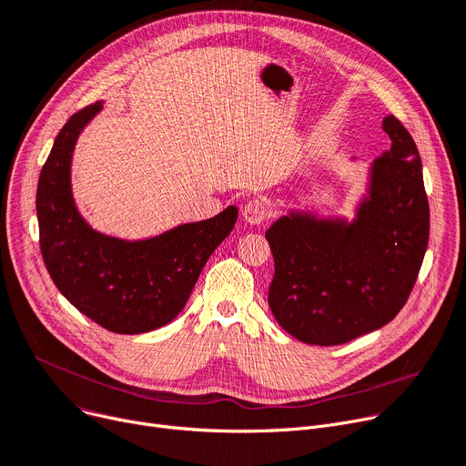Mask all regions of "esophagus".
Instances as JSON below:
<instances>
[{
    "label": "esophagus",
    "instance_id": "34e87169",
    "mask_svg": "<svg viewBox=\"0 0 466 466\" xmlns=\"http://www.w3.org/2000/svg\"><path fill=\"white\" fill-rule=\"evenodd\" d=\"M241 215H243V218L248 220L249 225H260V223H264V220L268 218V215H270V208H268V204L264 200L253 198L246 206H243Z\"/></svg>",
    "mask_w": 466,
    "mask_h": 466
}]
</instances>
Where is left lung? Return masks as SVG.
<instances>
[{
  "mask_svg": "<svg viewBox=\"0 0 466 466\" xmlns=\"http://www.w3.org/2000/svg\"><path fill=\"white\" fill-rule=\"evenodd\" d=\"M390 149L372 162L353 223L285 215L266 230L276 272V321L311 346L346 344L393 321L418 279L429 243V202L418 147L389 115Z\"/></svg>",
  "mask_w": 466,
  "mask_h": 466,
  "instance_id": "left-lung-1",
  "label": "left lung"
}]
</instances>
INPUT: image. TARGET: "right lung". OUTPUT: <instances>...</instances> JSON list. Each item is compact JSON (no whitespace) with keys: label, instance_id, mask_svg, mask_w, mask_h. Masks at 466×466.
I'll return each instance as SVG.
<instances>
[{"label":"right lung","instance_id":"obj_1","mask_svg":"<svg viewBox=\"0 0 466 466\" xmlns=\"http://www.w3.org/2000/svg\"><path fill=\"white\" fill-rule=\"evenodd\" d=\"M100 109L96 102L69 116L41 169L39 246L55 285L88 319L116 334H141L179 315L208 258L232 232L238 208L141 241L92 230L73 202L69 167L81 130Z\"/></svg>","mask_w":466,"mask_h":466}]
</instances>
